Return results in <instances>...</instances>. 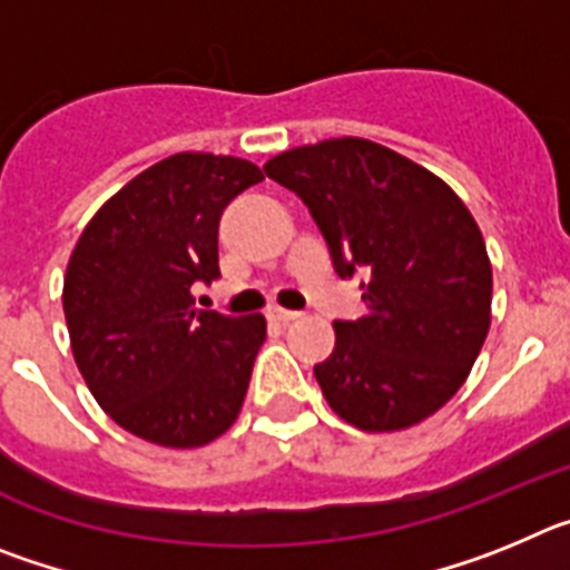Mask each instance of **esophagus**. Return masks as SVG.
Returning a JSON list of instances; mask_svg holds the SVG:
<instances>
[{"label": "esophagus", "instance_id": "1", "mask_svg": "<svg viewBox=\"0 0 570 570\" xmlns=\"http://www.w3.org/2000/svg\"><path fill=\"white\" fill-rule=\"evenodd\" d=\"M268 316L271 320H276V322H282V325H288V322H294V320H299V311H288V308H271L268 311Z\"/></svg>", "mask_w": 570, "mask_h": 570}]
</instances>
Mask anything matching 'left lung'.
Returning a JSON list of instances; mask_svg holds the SVG:
<instances>
[{
    "mask_svg": "<svg viewBox=\"0 0 570 570\" xmlns=\"http://www.w3.org/2000/svg\"><path fill=\"white\" fill-rule=\"evenodd\" d=\"M265 174L308 205L342 279L367 274V314L334 322V354L314 367L334 414L374 434L436 414L491 328V259L471 210L440 176L360 136L285 150Z\"/></svg>",
    "mask_w": 570,
    "mask_h": 570,
    "instance_id": "left-lung-1",
    "label": "left lung"
}]
</instances>
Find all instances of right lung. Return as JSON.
<instances>
[{
  "instance_id": "1",
  "label": "right lung",
  "mask_w": 570,
  "mask_h": 570,
  "mask_svg": "<svg viewBox=\"0 0 570 570\" xmlns=\"http://www.w3.org/2000/svg\"><path fill=\"white\" fill-rule=\"evenodd\" d=\"M262 183L239 156L174 154L94 214L70 254L62 308L79 374L139 440L199 448L236 422L265 316L194 308L219 276V216Z\"/></svg>"
}]
</instances>
